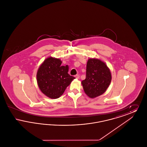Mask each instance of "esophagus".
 Wrapping results in <instances>:
<instances>
[{"label": "esophagus", "mask_w": 147, "mask_h": 147, "mask_svg": "<svg viewBox=\"0 0 147 147\" xmlns=\"http://www.w3.org/2000/svg\"><path fill=\"white\" fill-rule=\"evenodd\" d=\"M75 77H76L77 79H79L80 76H79V74H77V75H76V76H75Z\"/></svg>", "instance_id": "34e87169"}]
</instances>
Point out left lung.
Returning a JSON list of instances; mask_svg holds the SVG:
<instances>
[{"mask_svg": "<svg viewBox=\"0 0 147 147\" xmlns=\"http://www.w3.org/2000/svg\"><path fill=\"white\" fill-rule=\"evenodd\" d=\"M111 81V72L105 63L93 58L88 61L86 78L82 82V84L89 97L96 98L104 94Z\"/></svg>", "mask_w": 147, "mask_h": 147, "instance_id": "left-lung-1", "label": "left lung"}]
</instances>
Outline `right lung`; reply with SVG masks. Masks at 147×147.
<instances>
[{"label": "right lung", "instance_id": "right-lung-1", "mask_svg": "<svg viewBox=\"0 0 147 147\" xmlns=\"http://www.w3.org/2000/svg\"><path fill=\"white\" fill-rule=\"evenodd\" d=\"M61 64L59 59L49 57L45 60L37 73L39 88L51 98H59L75 79L68 73V66H63Z\"/></svg>", "mask_w": 147, "mask_h": 147}]
</instances>
